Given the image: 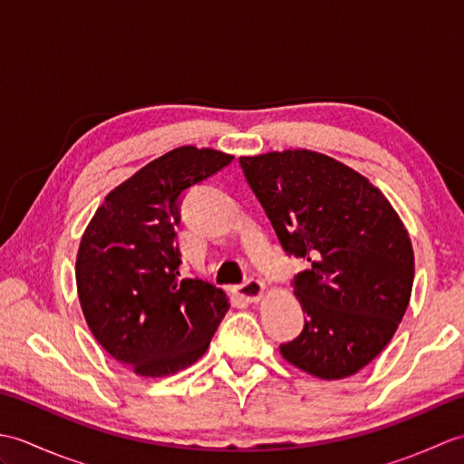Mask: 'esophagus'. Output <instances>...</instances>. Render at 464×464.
<instances>
[{
    "instance_id": "34e87169",
    "label": "esophagus",
    "mask_w": 464,
    "mask_h": 464,
    "mask_svg": "<svg viewBox=\"0 0 464 464\" xmlns=\"http://www.w3.org/2000/svg\"><path fill=\"white\" fill-rule=\"evenodd\" d=\"M233 291H235V295H239V297L247 303H257L263 299L265 285L259 279H249V281L237 285Z\"/></svg>"
}]
</instances>
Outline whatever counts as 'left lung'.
I'll use <instances>...</instances> for the list:
<instances>
[{
  "label": "left lung",
  "instance_id": "8db88e82",
  "mask_svg": "<svg viewBox=\"0 0 464 464\" xmlns=\"http://www.w3.org/2000/svg\"><path fill=\"white\" fill-rule=\"evenodd\" d=\"M283 249L311 263L295 277L307 313L285 361L323 381L359 372L405 314L415 255L387 197L351 167L309 150L241 157Z\"/></svg>",
  "mask_w": 464,
  "mask_h": 464
}]
</instances>
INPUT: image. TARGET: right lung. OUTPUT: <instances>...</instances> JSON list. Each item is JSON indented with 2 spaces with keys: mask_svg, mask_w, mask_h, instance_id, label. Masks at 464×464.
Wrapping results in <instances>:
<instances>
[{
  "mask_svg": "<svg viewBox=\"0 0 464 464\" xmlns=\"http://www.w3.org/2000/svg\"><path fill=\"white\" fill-rule=\"evenodd\" d=\"M233 155L183 145L107 193L82 237L77 295L97 343L141 377L189 367L209 347L229 301L201 279H179L181 193Z\"/></svg>",
  "mask_w": 464,
  "mask_h": 464,
  "instance_id": "1",
  "label": "right lung"
}]
</instances>
